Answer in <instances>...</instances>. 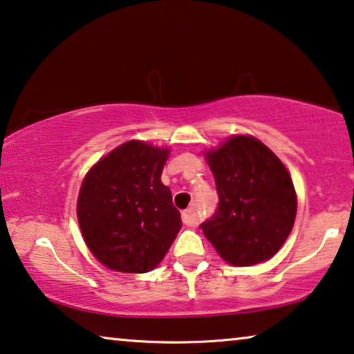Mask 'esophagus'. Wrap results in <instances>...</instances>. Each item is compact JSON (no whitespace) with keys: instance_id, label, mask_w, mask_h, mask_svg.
I'll use <instances>...</instances> for the list:
<instances>
[{"instance_id":"1","label":"esophagus","mask_w":354,"mask_h":354,"mask_svg":"<svg viewBox=\"0 0 354 354\" xmlns=\"http://www.w3.org/2000/svg\"><path fill=\"white\" fill-rule=\"evenodd\" d=\"M183 223L189 227H194L197 225V216H196V210L194 208H187V210L183 212Z\"/></svg>"}]
</instances>
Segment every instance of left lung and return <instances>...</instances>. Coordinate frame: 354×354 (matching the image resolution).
<instances>
[{
	"mask_svg": "<svg viewBox=\"0 0 354 354\" xmlns=\"http://www.w3.org/2000/svg\"><path fill=\"white\" fill-rule=\"evenodd\" d=\"M218 207L201 225L223 260L250 266L274 255L290 234L297 196L290 175L265 144L234 136L207 152Z\"/></svg>",
	"mask_w": 354,
	"mask_h": 354,
	"instance_id": "left-lung-1",
	"label": "left lung"
}]
</instances>
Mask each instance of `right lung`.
<instances>
[{
  "label": "right lung",
  "instance_id": "right-lung-1",
  "mask_svg": "<svg viewBox=\"0 0 354 354\" xmlns=\"http://www.w3.org/2000/svg\"><path fill=\"white\" fill-rule=\"evenodd\" d=\"M168 149L128 141L83 179L77 215L86 245L104 266L147 272L163 260L181 229L171 191L162 184Z\"/></svg>",
  "mask_w": 354,
  "mask_h": 354
}]
</instances>
